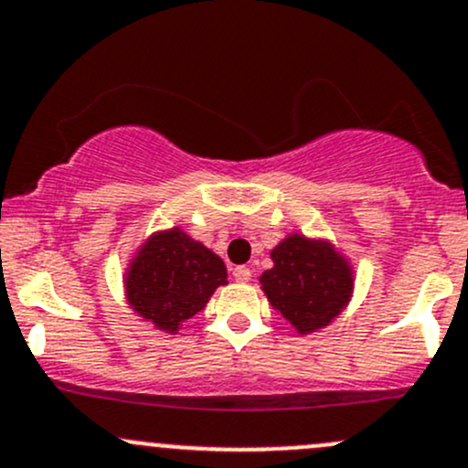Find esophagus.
<instances>
[{
	"label": "esophagus",
	"instance_id": "obj_1",
	"mask_svg": "<svg viewBox=\"0 0 468 468\" xmlns=\"http://www.w3.org/2000/svg\"><path fill=\"white\" fill-rule=\"evenodd\" d=\"M235 282H249L250 280V269L249 267H235L233 269Z\"/></svg>",
	"mask_w": 468,
	"mask_h": 468
}]
</instances>
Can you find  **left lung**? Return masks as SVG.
I'll list each match as a JSON object with an SVG mask.
<instances>
[{
  "mask_svg": "<svg viewBox=\"0 0 468 468\" xmlns=\"http://www.w3.org/2000/svg\"><path fill=\"white\" fill-rule=\"evenodd\" d=\"M260 275L269 304L298 334H314L341 316L354 293V267L332 239L289 233L271 249Z\"/></svg>",
  "mask_w": 468,
  "mask_h": 468,
  "instance_id": "obj_1",
  "label": "left lung"
}]
</instances>
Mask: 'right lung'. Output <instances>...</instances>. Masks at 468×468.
<instances>
[{
  "label": "right lung",
  "instance_id": "1",
  "mask_svg": "<svg viewBox=\"0 0 468 468\" xmlns=\"http://www.w3.org/2000/svg\"><path fill=\"white\" fill-rule=\"evenodd\" d=\"M226 282L224 260L181 226L147 235L122 273L132 312L164 334H179Z\"/></svg>",
  "mask_w": 468,
  "mask_h": 468
}]
</instances>
